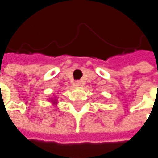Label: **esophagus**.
I'll use <instances>...</instances> for the list:
<instances>
[{
  "mask_svg": "<svg viewBox=\"0 0 158 158\" xmlns=\"http://www.w3.org/2000/svg\"><path fill=\"white\" fill-rule=\"evenodd\" d=\"M73 85L74 86H80V85H82V83L80 81H76L73 83Z\"/></svg>",
  "mask_w": 158,
  "mask_h": 158,
  "instance_id": "34e87169",
  "label": "esophagus"
}]
</instances>
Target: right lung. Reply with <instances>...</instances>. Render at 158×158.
I'll list each match as a JSON object with an SVG mask.
<instances>
[{
  "instance_id": "obj_1",
  "label": "right lung",
  "mask_w": 158,
  "mask_h": 158,
  "mask_svg": "<svg viewBox=\"0 0 158 158\" xmlns=\"http://www.w3.org/2000/svg\"><path fill=\"white\" fill-rule=\"evenodd\" d=\"M50 100L52 102V104H54V105H56L57 104V97H53V98H50Z\"/></svg>"
}]
</instances>
